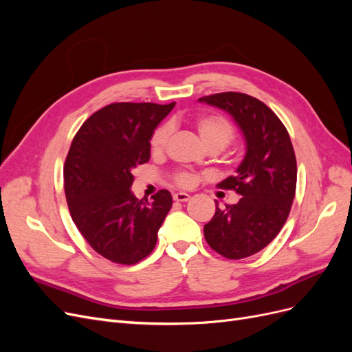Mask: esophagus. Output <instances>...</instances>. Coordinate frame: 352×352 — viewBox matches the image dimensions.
Listing matches in <instances>:
<instances>
[{"label":"esophagus","mask_w":352,"mask_h":352,"mask_svg":"<svg viewBox=\"0 0 352 352\" xmlns=\"http://www.w3.org/2000/svg\"><path fill=\"white\" fill-rule=\"evenodd\" d=\"M173 199L177 201V202H186L190 199V195L186 194V192H177L173 195Z\"/></svg>","instance_id":"1"}]
</instances>
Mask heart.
Returning <instances> with one entry per match:
<instances>
[{"instance_id": "1", "label": "heart", "mask_w": 352, "mask_h": 352, "mask_svg": "<svg viewBox=\"0 0 352 352\" xmlns=\"http://www.w3.org/2000/svg\"><path fill=\"white\" fill-rule=\"evenodd\" d=\"M195 127L199 140L202 141L207 148L216 146L219 150L225 148L233 138V126L225 119V117L217 116V114H208V116H201L195 122ZM170 136L168 126H162L154 132L150 141V148L153 154L163 153V150L167 145ZM176 184L180 186H190L194 184V176L186 172L177 173L175 176Z\"/></svg>"}]
</instances>
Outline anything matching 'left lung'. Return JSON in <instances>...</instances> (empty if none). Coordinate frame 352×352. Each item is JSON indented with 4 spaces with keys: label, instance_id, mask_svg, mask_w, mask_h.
I'll use <instances>...</instances> for the list:
<instances>
[{
    "label": "left lung",
    "instance_id": "1",
    "mask_svg": "<svg viewBox=\"0 0 352 352\" xmlns=\"http://www.w3.org/2000/svg\"><path fill=\"white\" fill-rule=\"evenodd\" d=\"M232 116L245 140L236 173L219 184L241 195L204 226L210 247L229 260L261 251L289 216L296 188V160L289 133L267 105L241 92H221L198 100ZM217 202V201H216Z\"/></svg>",
    "mask_w": 352,
    "mask_h": 352
}]
</instances>
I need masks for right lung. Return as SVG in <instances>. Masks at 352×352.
Wrapping results in <instances>:
<instances>
[{
    "instance_id": "right-lung-1",
    "label": "right lung",
    "mask_w": 352,
    "mask_h": 352,
    "mask_svg": "<svg viewBox=\"0 0 352 352\" xmlns=\"http://www.w3.org/2000/svg\"><path fill=\"white\" fill-rule=\"evenodd\" d=\"M176 102H114L85 122L65 163V192L74 225L104 258L136 264L150 255L172 208V195L153 201L131 190L132 170L151 157L150 141Z\"/></svg>"
}]
</instances>
